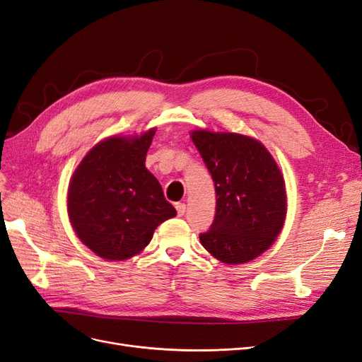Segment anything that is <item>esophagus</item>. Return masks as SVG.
Here are the masks:
<instances>
[{
    "mask_svg": "<svg viewBox=\"0 0 362 362\" xmlns=\"http://www.w3.org/2000/svg\"><path fill=\"white\" fill-rule=\"evenodd\" d=\"M175 208H177V213L180 217H182L185 214V204H181V202L175 204Z\"/></svg>",
    "mask_w": 362,
    "mask_h": 362,
    "instance_id": "34e87169",
    "label": "esophagus"
}]
</instances>
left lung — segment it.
<instances>
[{
  "mask_svg": "<svg viewBox=\"0 0 362 362\" xmlns=\"http://www.w3.org/2000/svg\"><path fill=\"white\" fill-rule=\"evenodd\" d=\"M198 148L216 187V214L202 246L218 261L242 264L259 257L279 235L287 214L286 182L258 140L196 129Z\"/></svg>",
  "mask_w": 362,
  "mask_h": 362,
  "instance_id": "left-lung-1",
  "label": "left lung"
}]
</instances>
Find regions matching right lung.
I'll list each match as a JSON object with an SVG mask.
<instances>
[{
    "label": "right lung",
    "instance_id": "1",
    "mask_svg": "<svg viewBox=\"0 0 362 362\" xmlns=\"http://www.w3.org/2000/svg\"><path fill=\"white\" fill-rule=\"evenodd\" d=\"M156 128L95 145L75 169L68 214L75 234L98 257L122 261L144 250L154 229L177 210L146 166Z\"/></svg>",
    "mask_w": 362,
    "mask_h": 362
}]
</instances>
